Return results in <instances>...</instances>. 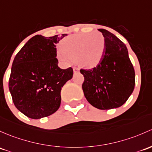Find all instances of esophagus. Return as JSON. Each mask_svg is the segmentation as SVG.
<instances>
[{
    "label": "esophagus",
    "mask_w": 152,
    "mask_h": 152,
    "mask_svg": "<svg viewBox=\"0 0 152 152\" xmlns=\"http://www.w3.org/2000/svg\"><path fill=\"white\" fill-rule=\"evenodd\" d=\"M79 68H76V67H74V68H73V71H74V73H76V72H79Z\"/></svg>",
    "instance_id": "esophagus-1"
}]
</instances>
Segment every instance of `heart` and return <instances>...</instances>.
I'll return each instance as SVG.
<instances>
[{"label": "heart", "instance_id": "1", "mask_svg": "<svg viewBox=\"0 0 152 152\" xmlns=\"http://www.w3.org/2000/svg\"><path fill=\"white\" fill-rule=\"evenodd\" d=\"M105 50V38L101 33L73 35L60 43L57 57L65 64L77 59L78 63L86 68L97 66L103 59Z\"/></svg>", "mask_w": 152, "mask_h": 152}]
</instances>
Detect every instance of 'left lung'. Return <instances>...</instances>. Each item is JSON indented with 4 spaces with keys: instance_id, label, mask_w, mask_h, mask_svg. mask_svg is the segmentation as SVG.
I'll list each match as a JSON object with an SVG mask.
<instances>
[{
    "instance_id": "obj_1",
    "label": "left lung",
    "mask_w": 152,
    "mask_h": 152,
    "mask_svg": "<svg viewBox=\"0 0 152 152\" xmlns=\"http://www.w3.org/2000/svg\"><path fill=\"white\" fill-rule=\"evenodd\" d=\"M105 54L92 68L83 69L82 89L87 101L101 110L118 108L127 100L135 87V71L125 44L105 29Z\"/></svg>"
}]
</instances>
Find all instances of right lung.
I'll return each instance as SVG.
<instances>
[{"instance_id":"obj_1","label":"right lung","mask_w":152,"mask_h":152,"mask_svg":"<svg viewBox=\"0 0 152 152\" xmlns=\"http://www.w3.org/2000/svg\"><path fill=\"white\" fill-rule=\"evenodd\" d=\"M65 36L36 35L14 57L9 91L16 108L28 117H46L60 107L62 87L73 74L71 67L61 69L57 65L56 44Z\"/></svg>"}]
</instances>
